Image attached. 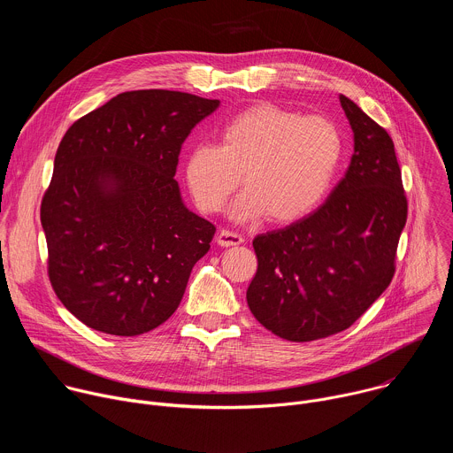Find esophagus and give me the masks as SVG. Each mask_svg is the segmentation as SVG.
<instances>
[{
	"label": "esophagus",
	"instance_id": "esophagus-1",
	"mask_svg": "<svg viewBox=\"0 0 453 453\" xmlns=\"http://www.w3.org/2000/svg\"><path fill=\"white\" fill-rule=\"evenodd\" d=\"M217 242L219 245H224V247H229V245H240L243 242V236L236 231H231V229H222L219 234H217Z\"/></svg>",
	"mask_w": 453,
	"mask_h": 453
}]
</instances>
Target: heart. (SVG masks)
I'll list each match as a JSON object with an SVG mask.
<instances>
[{"label": "heart", "mask_w": 453, "mask_h": 453, "mask_svg": "<svg viewBox=\"0 0 453 453\" xmlns=\"http://www.w3.org/2000/svg\"><path fill=\"white\" fill-rule=\"evenodd\" d=\"M344 152L339 125L326 116H303L276 104H257L229 118L220 143L188 150L184 177L193 201L219 213L238 189L236 219L287 224L311 213L330 193Z\"/></svg>", "instance_id": "b5f03b06"}]
</instances>
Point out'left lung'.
I'll return each mask as SVG.
<instances>
[{
    "label": "left lung",
    "instance_id": "left-lung-1",
    "mask_svg": "<svg viewBox=\"0 0 453 453\" xmlns=\"http://www.w3.org/2000/svg\"><path fill=\"white\" fill-rule=\"evenodd\" d=\"M355 152L328 201L308 217L257 234L252 315L274 335L308 342L348 330L389 287L407 222L395 143L383 127L341 95Z\"/></svg>",
    "mask_w": 453,
    "mask_h": 453
}]
</instances>
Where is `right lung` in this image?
Here are the masks:
<instances>
[{"mask_svg":"<svg viewBox=\"0 0 453 453\" xmlns=\"http://www.w3.org/2000/svg\"><path fill=\"white\" fill-rule=\"evenodd\" d=\"M219 100L127 91L64 134L41 201L53 292L86 326L147 334L177 310L215 226L180 201L184 140Z\"/></svg>","mask_w":453,"mask_h":453,"instance_id":"1","label":"right lung"}]
</instances>
